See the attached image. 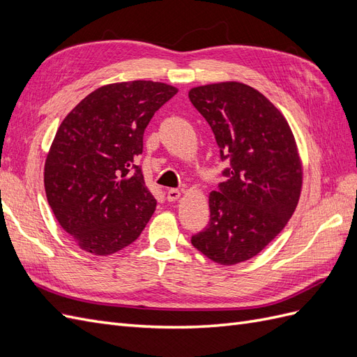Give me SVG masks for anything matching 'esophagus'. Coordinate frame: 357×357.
I'll return each mask as SVG.
<instances>
[{
    "instance_id": "obj_1",
    "label": "esophagus",
    "mask_w": 357,
    "mask_h": 357,
    "mask_svg": "<svg viewBox=\"0 0 357 357\" xmlns=\"http://www.w3.org/2000/svg\"><path fill=\"white\" fill-rule=\"evenodd\" d=\"M181 197V192L178 189H168L167 190V199L169 202H174Z\"/></svg>"
}]
</instances>
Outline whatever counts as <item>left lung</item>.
Masks as SVG:
<instances>
[{
    "label": "left lung",
    "mask_w": 357,
    "mask_h": 357,
    "mask_svg": "<svg viewBox=\"0 0 357 357\" xmlns=\"http://www.w3.org/2000/svg\"><path fill=\"white\" fill-rule=\"evenodd\" d=\"M189 100L213 129L228 180L208 195L210 222L192 236L220 265L252 259L283 231L302 189V160L283 113L252 86H197Z\"/></svg>",
    "instance_id": "left-lung-1"
}]
</instances>
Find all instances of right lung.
<instances>
[{"label":"right lung","instance_id":"right-lung-1","mask_svg":"<svg viewBox=\"0 0 357 357\" xmlns=\"http://www.w3.org/2000/svg\"><path fill=\"white\" fill-rule=\"evenodd\" d=\"M178 92L152 80L101 86L59 125L45 164V189L61 228L82 250L107 256L134 243L156 210L134 159L144 129Z\"/></svg>","mask_w":357,"mask_h":357}]
</instances>
